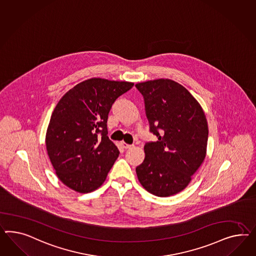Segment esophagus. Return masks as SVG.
Returning a JSON list of instances; mask_svg holds the SVG:
<instances>
[{
    "mask_svg": "<svg viewBox=\"0 0 256 256\" xmlns=\"http://www.w3.org/2000/svg\"><path fill=\"white\" fill-rule=\"evenodd\" d=\"M120 144H121V146L123 147V148H124V149H128V148H130V147H132V144H126L124 142H120Z\"/></svg>",
    "mask_w": 256,
    "mask_h": 256,
    "instance_id": "34e87169",
    "label": "esophagus"
}]
</instances>
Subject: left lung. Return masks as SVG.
Returning <instances> with one entry per match:
<instances>
[{
  "mask_svg": "<svg viewBox=\"0 0 256 256\" xmlns=\"http://www.w3.org/2000/svg\"><path fill=\"white\" fill-rule=\"evenodd\" d=\"M135 86L144 97L150 132L158 137L144 146L146 158L136 168L138 180L154 196H172L188 186L206 156L207 119L190 92L172 80Z\"/></svg>",
  "mask_w": 256,
  "mask_h": 256,
  "instance_id": "left-lung-1",
  "label": "left lung"
}]
</instances>
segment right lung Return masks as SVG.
I'll return each instance as SVG.
<instances>
[{"mask_svg":"<svg viewBox=\"0 0 256 256\" xmlns=\"http://www.w3.org/2000/svg\"><path fill=\"white\" fill-rule=\"evenodd\" d=\"M133 86L91 78L76 84L56 104L46 144L56 173L65 186L88 193L104 184L119 156L107 136L108 114L116 98Z\"/></svg>","mask_w":256,"mask_h":256,"instance_id":"obj_1","label":"right lung"}]
</instances>
